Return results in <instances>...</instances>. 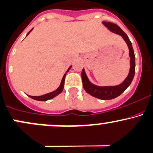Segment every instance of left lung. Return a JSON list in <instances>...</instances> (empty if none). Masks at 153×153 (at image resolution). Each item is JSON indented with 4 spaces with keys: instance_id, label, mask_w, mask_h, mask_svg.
Segmentation results:
<instances>
[{
    "instance_id": "1",
    "label": "left lung",
    "mask_w": 153,
    "mask_h": 153,
    "mask_svg": "<svg viewBox=\"0 0 153 153\" xmlns=\"http://www.w3.org/2000/svg\"><path fill=\"white\" fill-rule=\"evenodd\" d=\"M102 23L112 33L121 36L128 45L129 48V56H130V71H129L127 78L123 83L120 85H115V86H98V85L92 84L85 75L84 69L82 70L81 77L83 88L87 93L93 97L100 99V100H109L116 98L117 97L120 96L131 83L134 74H135V56H134L133 47H132L131 43L128 37L123 30L120 29V27L114 23L108 22H102Z\"/></svg>"
}]
</instances>
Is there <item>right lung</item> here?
<instances>
[{
    "label": "right lung",
    "mask_w": 153,
    "mask_h": 153,
    "mask_svg": "<svg viewBox=\"0 0 153 153\" xmlns=\"http://www.w3.org/2000/svg\"><path fill=\"white\" fill-rule=\"evenodd\" d=\"M32 30H33V29L30 30L29 33H27V36L29 35V33L32 31ZM72 68V66H70V68H68V70H67V73H68L69 70H70V68ZM66 73L64 75L62 80L61 83H60V85L59 86V88L56 90L53 91H52V92H50V93H48V94H46L42 95V96H38V97H37V96L36 97V96H29V97H30V98L33 99V100H38V101H46V100H51V99L53 98V97H56V96H57L58 94H59L62 91V90L64 88V85H65V76H66Z\"/></svg>",
    "instance_id": "right-lung-1"
}]
</instances>
